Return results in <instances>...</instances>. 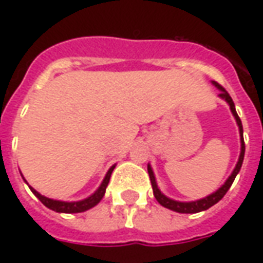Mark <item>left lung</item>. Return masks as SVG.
<instances>
[{
	"label": "left lung",
	"instance_id": "left-lung-1",
	"mask_svg": "<svg viewBox=\"0 0 263 263\" xmlns=\"http://www.w3.org/2000/svg\"><path fill=\"white\" fill-rule=\"evenodd\" d=\"M213 84H214L218 90H220V96L222 100H226L228 105H230V108H231L232 115L235 117V121H237L238 128H239V135H241V154H239V159H238V163L235 166V169L232 171L231 176L227 179V182L221 186L217 192H214L213 194H210L207 197L200 198V200H196V201H189V203H183V201H176V200H172V198L166 197L165 194L160 192L159 189H158V184H156V180H155V175L154 171H152V167L148 165V173H149V179H151V183H152V189H154V196L155 198L158 200V203L160 205H163L166 209L173 210V211H176V213H183V214H194V213H200V211H204V210L210 209L211 205H214L220 201L221 198L226 196V193L230 190L231 187L232 182H234V179L237 177L238 172L241 171V166H242L243 162V155H245V143H243V131H242V122L239 120V117H238L237 111H235V105H234V101H232L231 96L227 92V90L222 86H220L217 81H213Z\"/></svg>",
	"mask_w": 263,
	"mask_h": 263
}]
</instances>
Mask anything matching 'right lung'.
<instances>
[{
	"instance_id": "right-lung-1",
	"label": "right lung",
	"mask_w": 263,
	"mask_h": 263,
	"mask_svg": "<svg viewBox=\"0 0 263 263\" xmlns=\"http://www.w3.org/2000/svg\"><path fill=\"white\" fill-rule=\"evenodd\" d=\"M114 166H111L109 167V171L107 172V175L104 177L103 183L100 184V187L94 192V193L90 196V197L84 198V200H80V201H59V200H52V198H48L42 196L41 193H37L36 190L33 187H31L32 193L35 194L41 201H42L48 209L53 210L56 213H67V214H71V213H83V211H87V210H90L91 207L94 205H97L100 201H101V198L104 197V194H105V189L108 186V182H109V177H111V173L114 171Z\"/></svg>"
}]
</instances>
